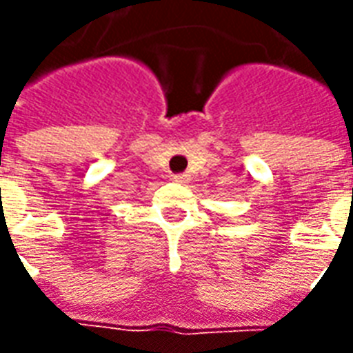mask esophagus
Here are the masks:
<instances>
[{"label":"esophagus","mask_w":353,"mask_h":353,"mask_svg":"<svg viewBox=\"0 0 353 353\" xmlns=\"http://www.w3.org/2000/svg\"><path fill=\"white\" fill-rule=\"evenodd\" d=\"M172 179H174V183H177V185H187L189 181H191L189 174H177V176H174Z\"/></svg>","instance_id":"1"}]
</instances>
